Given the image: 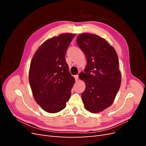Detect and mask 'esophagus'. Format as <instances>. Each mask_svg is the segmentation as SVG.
<instances>
[{
    "instance_id": "1",
    "label": "esophagus",
    "mask_w": 146,
    "mask_h": 146,
    "mask_svg": "<svg viewBox=\"0 0 146 146\" xmlns=\"http://www.w3.org/2000/svg\"><path fill=\"white\" fill-rule=\"evenodd\" d=\"M75 77V79H76V80L77 81L78 80V75H76V76H74Z\"/></svg>"
}]
</instances>
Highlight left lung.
Here are the masks:
<instances>
[{
	"mask_svg": "<svg viewBox=\"0 0 146 146\" xmlns=\"http://www.w3.org/2000/svg\"><path fill=\"white\" fill-rule=\"evenodd\" d=\"M77 42L87 61L85 72L78 76L86 85L82 94L84 107L98 113L112 105L121 86L117 53L104 38L94 34L79 35Z\"/></svg>",
	"mask_w": 146,
	"mask_h": 146,
	"instance_id": "8db88e82",
	"label": "left lung"
}]
</instances>
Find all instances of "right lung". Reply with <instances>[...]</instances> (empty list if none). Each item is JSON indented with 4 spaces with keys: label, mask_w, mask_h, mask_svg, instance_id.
I'll list each match as a JSON object with an SVG mask.
<instances>
[{
    "label": "right lung",
    "mask_w": 146,
    "mask_h": 146,
    "mask_svg": "<svg viewBox=\"0 0 146 146\" xmlns=\"http://www.w3.org/2000/svg\"><path fill=\"white\" fill-rule=\"evenodd\" d=\"M74 33H62L46 40L33 56L29 83L36 103L50 113H58L66 106L75 78L69 71L65 55Z\"/></svg>",
    "instance_id": "obj_1"
}]
</instances>
